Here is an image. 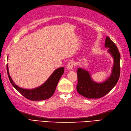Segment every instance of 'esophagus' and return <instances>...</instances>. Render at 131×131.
Here are the masks:
<instances>
[{
    "label": "esophagus",
    "mask_w": 131,
    "mask_h": 131,
    "mask_svg": "<svg viewBox=\"0 0 131 131\" xmlns=\"http://www.w3.org/2000/svg\"><path fill=\"white\" fill-rule=\"evenodd\" d=\"M74 65H75V63L74 62H73V61H71V62H69L68 63V65H67V68L68 70H71V69H72V68H73V66Z\"/></svg>",
    "instance_id": "esophagus-1"
}]
</instances>
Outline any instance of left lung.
I'll list each match as a JSON object with an SVG mask.
<instances>
[{"mask_svg":"<svg viewBox=\"0 0 131 131\" xmlns=\"http://www.w3.org/2000/svg\"><path fill=\"white\" fill-rule=\"evenodd\" d=\"M105 46L114 59L112 74L106 81L97 83L92 80L89 72L78 68L77 73L78 83L76 89L79 94L88 99L102 97L111 91L118 82L120 76L121 56L117 46L109 37H106Z\"/></svg>","mask_w":131,"mask_h":131,"instance_id":"1","label":"left lung"}]
</instances>
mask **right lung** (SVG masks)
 Masks as SVG:
<instances>
[{"mask_svg": "<svg viewBox=\"0 0 131 131\" xmlns=\"http://www.w3.org/2000/svg\"><path fill=\"white\" fill-rule=\"evenodd\" d=\"M7 70L8 78L12 85L25 97L32 101H40L48 99L51 97L56 91L57 84L64 73V68L60 67L55 70L46 82L38 88L34 89H25L19 88L14 83L8 71V64Z\"/></svg>", "mask_w": 131, "mask_h": 131, "instance_id": "add662e5", "label": "right lung"}]
</instances>
